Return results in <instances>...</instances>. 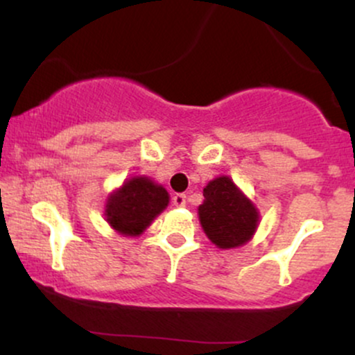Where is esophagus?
Here are the masks:
<instances>
[{
  "label": "esophagus",
  "mask_w": 355,
  "mask_h": 355,
  "mask_svg": "<svg viewBox=\"0 0 355 355\" xmlns=\"http://www.w3.org/2000/svg\"><path fill=\"white\" fill-rule=\"evenodd\" d=\"M185 203H187V195L185 193H175L173 195V205L185 207Z\"/></svg>",
  "instance_id": "1"
}]
</instances>
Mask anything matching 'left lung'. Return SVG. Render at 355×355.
<instances>
[{"mask_svg": "<svg viewBox=\"0 0 355 355\" xmlns=\"http://www.w3.org/2000/svg\"><path fill=\"white\" fill-rule=\"evenodd\" d=\"M205 200L198 207L200 223L215 245L234 248L250 240L259 214L229 177H218L203 189Z\"/></svg>", "mask_w": 355, "mask_h": 355, "instance_id": "left-lung-1", "label": "left lung"}]
</instances>
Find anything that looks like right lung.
<instances>
[{"label":"right lung","mask_w":355,"mask_h":355,"mask_svg":"<svg viewBox=\"0 0 355 355\" xmlns=\"http://www.w3.org/2000/svg\"><path fill=\"white\" fill-rule=\"evenodd\" d=\"M168 205V193L146 177L130 178L107 202V220L125 235H140Z\"/></svg>","instance_id":"obj_1"}]
</instances>
